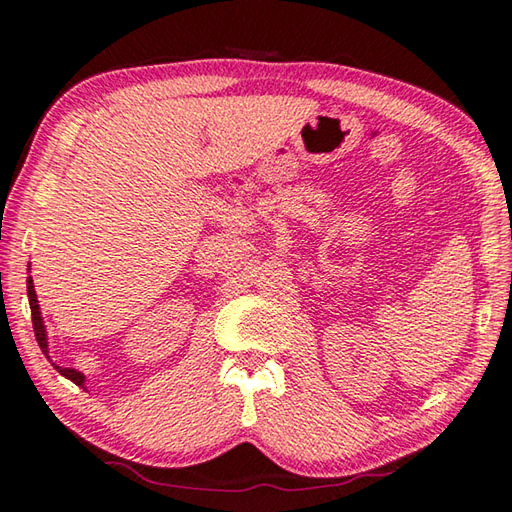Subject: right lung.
Here are the masks:
<instances>
[{"instance_id": "right-lung-1", "label": "right lung", "mask_w": 512, "mask_h": 512, "mask_svg": "<svg viewBox=\"0 0 512 512\" xmlns=\"http://www.w3.org/2000/svg\"><path fill=\"white\" fill-rule=\"evenodd\" d=\"M28 267H30V265H28ZM26 285H28V302H30V316H33L35 338H37V342H39L41 351H44V356L50 360V356H48V333H46L44 318H41V309H39V300H37V294H35L33 278L28 276ZM50 362H52V360H50ZM52 367H55V369H57L61 375H64V378H68L70 382H75L77 387H83V382H86V375H83V373L77 371V369H64V367H59V364H55V362H52Z\"/></svg>"}]
</instances>
